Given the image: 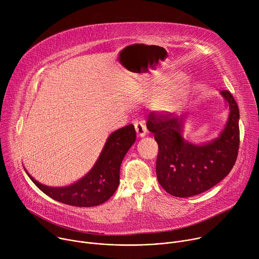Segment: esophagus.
Instances as JSON below:
<instances>
[{"label": "esophagus", "instance_id": "obj_1", "mask_svg": "<svg viewBox=\"0 0 259 259\" xmlns=\"http://www.w3.org/2000/svg\"><path fill=\"white\" fill-rule=\"evenodd\" d=\"M134 127H135V130H136V133L139 137H144L146 132H147V129L144 125L143 122L141 121H136L134 122Z\"/></svg>", "mask_w": 259, "mask_h": 259}]
</instances>
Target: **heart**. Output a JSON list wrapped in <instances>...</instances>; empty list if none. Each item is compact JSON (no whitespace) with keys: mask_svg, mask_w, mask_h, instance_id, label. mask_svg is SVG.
I'll list each match as a JSON object with an SVG mask.
<instances>
[{"mask_svg":"<svg viewBox=\"0 0 259 259\" xmlns=\"http://www.w3.org/2000/svg\"><path fill=\"white\" fill-rule=\"evenodd\" d=\"M190 93V82L181 77L166 92L160 95L154 102V106L159 112L172 113L181 107Z\"/></svg>","mask_w":259,"mask_h":259,"instance_id":"heart-1","label":"heart"}]
</instances>
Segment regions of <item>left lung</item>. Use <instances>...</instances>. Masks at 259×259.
Returning a JSON list of instances; mask_svg holds the SVG:
<instances>
[{
    "label": "left lung",
    "instance_id": "1",
    "mask_svg": "<svg viewBox=\"0 0 259 259\" xmlns=\"http://www.w3.org/2000/svg\"><path fill=\"white\" fill-rule=\"evenodd\" d=\"M220 94L229 103V120L218 137L207 143L184 140L183 118L173 117L171 113L152 112L149 115L146 128L154 133L159 145L158 181L174 197L188 198L210 190L236 163L240 145L239 107L230 91L221 90Z\"/></svg>",
    "mask_w": 259,
    "mask_h": 259
}]
</instances>
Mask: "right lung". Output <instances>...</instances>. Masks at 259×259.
I'll use <instances>...</instances> for the list:
<instances>
[{"mask_svg": "<svg viewBox=\"0 0 259 259\" xmlns=\"http://www.w3.org/2000/svg\"><path fill=\"white\" fill-rule=\"evenodd\" d=\"M135 139L136 132L132 124L113 132L90 172L68 187H47L33 179L27 171L26 174L44 194L55 201L76 207L98 206L107 201L118 189L122 161Z\"/></svg>", "mask_w": 259, "mask_h": 259, "instance_id": "1", "label": "right lung"}]
</instances>
